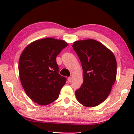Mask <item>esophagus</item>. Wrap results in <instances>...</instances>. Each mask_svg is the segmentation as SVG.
<instances>
[{
  "label": "esophagus",
  "instance_id": "esophagus-1",
  "mask_svg": "<svg viewBox=\"0 0 134 134\" xmlns=\"http://www.w3.org/2000/svg\"><path fill=\"white\" fill-rule=\"evenodd\" d=\"M68 81L69 82H71V80H72V77H69L68 78Z\"/></svg>",
  "mask_w": 134,
  "mask_h": 134
}]
</instances>
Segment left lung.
<instances>
[{
    "mask_svg": "<svg viewBox=\"0 0 134 134\" xmlns=\"http://www.w3.org/2000/svg\"><path fill=\"white\" fill-rule=\"evenodd\" d=\"M72 47L83 72V83L75 91L76 98L85 107H95L107 99L116 80V58L111 51L94 40L75 41Z\"/></svg>",
    "mask_w": 134,
    "mask_h": 134,
    "instance_id": "1",
    "label": "left lung"
}]
</instances>
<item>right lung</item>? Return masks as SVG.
<instances>
[{"instance_id": "right-lung-1", "label": "right lung", "mask_w": 134, "mask_h": 134, "mask_svg": "<svg viewBox=\"0 0 134 134\" xmlns=\"http://www.w3.org/2000/svg\"><path fill=\"white\" fill-rule=\"evenodd\" d=\"M67 46L63 40L46 38L30 43L22 52L18 65L22 86L39 105L55 101L66 83L58 73L56 57Z\"/></svg>"}]
</instances>
